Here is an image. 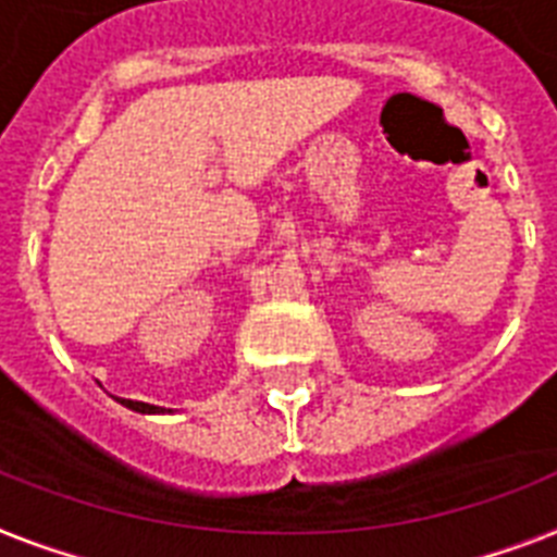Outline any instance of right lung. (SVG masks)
<instances>
[{"mask_svg":"<svg viewBox=\"0 0 557 557\" xmlns=\"http://www.w3.org/2000/svg\"><path fill=\"white\" fill-rule=\"evenodd\" d=\"M122 407H127V410L133 412H141V416H159V412H170L164 410V407H156V404H145V401H131V398H116Z\"/></svg>","mask_w":557,"mask_h":557,"instance_id":"right-lung-1","label":"right lung"}]
</instances>
